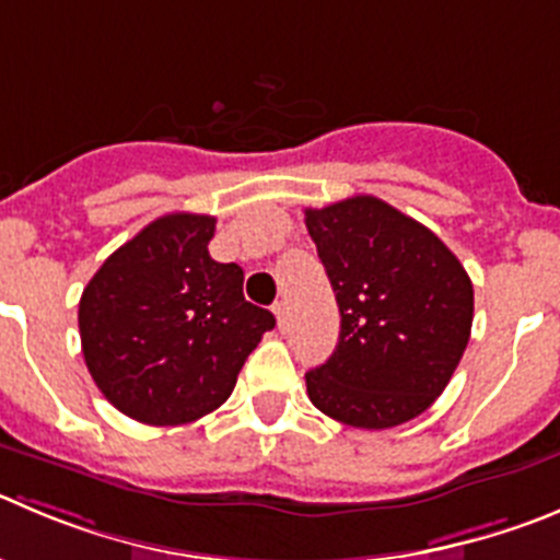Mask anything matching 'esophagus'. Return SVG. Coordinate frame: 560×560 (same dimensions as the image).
Here are the masks:
<instances>
[{
  "label": "esophagus",
  "instance_id": "esophagus-1",
  "mask_svg": "<svg viewBox=\"0 0 560 560\" xmlns=\"http://www.w3.org/2000/svg\"><path fill=\"white\" fill-rule=\"evenodd\" d=\"M273 315H276V323H279V328H284L287 326V304H284V301H276Z\"/></svg>",
  "mask_w": 560,
  "mask_h": 560
}]
</instances>
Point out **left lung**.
Listing matches in <instances>:
<instances>
[{
  "label": "left lung",
  "instance_id": "obj_1",
  "mask_svg": "<svg viewBox=\"0 0 560 560\" xmlns=\"http://www.w3.org/2000/svg\"><path fill=\"white\" fill-rule=\"evenodd\" d=\"M339 306L331 359L306 373L310 400L353 428L415 420L445 392L472 328V281L431 229L375 196L306 209Z\"/></svg>",
  "mask_w": 560,
  "mask_h": 560
}]
</instances>
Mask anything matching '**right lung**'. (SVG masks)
Segmentation results:
<instances>
[{
	"instance_id": "add662e5",
	"label": "right lung",
	"mask_w": 560,
	"mask_h": 560,
	"mask_svg": "<svg viewBox=\"0 0 560 560\" xmlns=\"http://www.w3.org/2000/svg\"><path fill=\"white\" fill-rule=\"evenodd\" d=\"M215 218L174 212L109 254L80 298L85 364L104 398L145 425H185L232 395L276 317L243 268L209 256Z\"/></svg>"
}]
</instances>
